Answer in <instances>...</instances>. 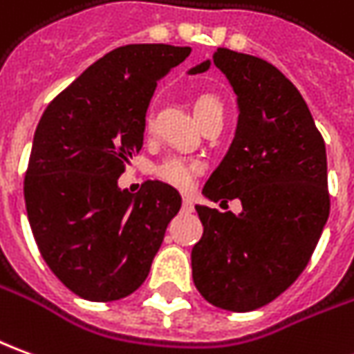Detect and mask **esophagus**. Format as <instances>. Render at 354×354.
I'll return each instance as SVG.
<instances>
[{
    "instance_id": "esophagus-1",
    "label": "esophagus",
    "mask_w": 354,
    "mask_h": 354,
    "mask_svg": "<svg viewBox=\"0 0 354 354\" xmlns=\"http://www.w3.org/2000/svg\"><path fill=\"white\" fill-rule=\"evenodd\" d=\"M182 211H185V212L194 211V201H192L187 195H184V199H182Z\"/></svg>"
}]
</instances>
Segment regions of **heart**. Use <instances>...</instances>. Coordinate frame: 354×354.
<instances>
[{
	"label": "heart",
	"instance_id": "obj_1",
	"mask_svg": "<svg viewBox=\"0 0 354 354\" xmlns=\"http://www.w3.org/2000/svg\"><path fill=\"white\" fill-rule=\"evenodd\" d=\"M194 111L199 122H203L205 118H209L211 115H224L222 101L216 95H212V93H199L194 100ZM151 126L153 120L147 115L145 117V132H151ZM199 169L201 167H199L197 160L185 159V157H167V159L160 160L159 165L153 169V172L162 182H167L170 185H176L180 189H185V187L192 185Z\"/></svg>",
	"mask_w": 354,
	"mask_h": 354
}]
</instances>
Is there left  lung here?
Wrapping results in <instances>:
<instances>
[{
  "instance_id": "8db88e82",
  "label": "left lung",
  "mask_w": 354,
  "mask_h": 354,
  "mask_svg": "<svg viewBox=\"0 0 354 354\" xmlns=\"http://www.w3.org/2000/svg\"><path fill=\"white\" fill-rule=\"evenodd\" d=\"M212 63L236 91L239 118L203 194L239 199L243 211L195 207L203 236L192 249L194 283L211 305L247 313L283 293L315 253L330 214L326 145L303 95L268 61L218 48Z\"/></svg>"
}]
</instances>
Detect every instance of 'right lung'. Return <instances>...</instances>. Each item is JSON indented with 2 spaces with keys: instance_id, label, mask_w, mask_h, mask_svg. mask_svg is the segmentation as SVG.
I'll return each instance as SVG.
<instances>
[{
  "instance_id": "1",
  "label": "right lung",
  "mask_w": 354,
  "mask_h": 354,
  "mask_svg": "<svg viewBox=\"0 0 354 354\" xmlns=\"http://www.w3.org/2000/svg\"><path fill=\"white\" fill-rule=\"evenodd\" d=\"M189 48L130 44L109 51L51 101L39 118L24 176L32 234L51 272L78 297L117 301L142 286L169 222L176 189L118 187L142 151L157 80Z\"/></svg>"
}]
</instances>
